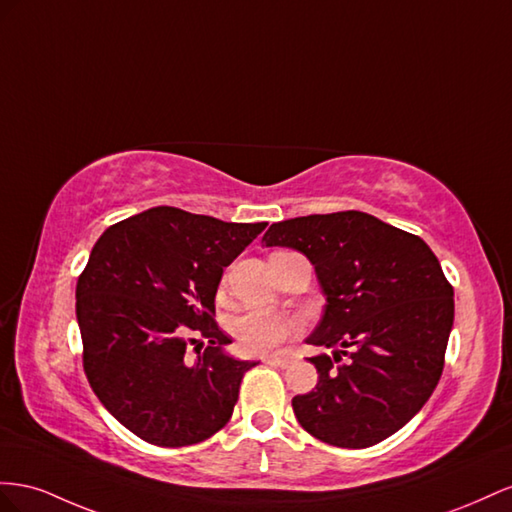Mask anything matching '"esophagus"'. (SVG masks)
<instances>
[{
	"instance_id": "1",
	"label": "esophagus",
	"mask_w": 512,
	"mask_h": 512,
	"mask_svg": "<svg viewBox=\"0 0 512 512\" xmlns=\"http://www.w3.org/2000/svg\"><path fill=\"white\" fill-rule=\"evenodd\" d=\"M266 362L274 364V367H283L285 369V367H289L291 362H294V358H291V356H268Z\"/></svg>"
}]
</instances>
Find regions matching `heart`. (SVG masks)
Returning a JSON list of instances; mask_svg holds the SVG:
<instances>
[{
	"instance_id": "obj_1",
	"label": "heart",
	"mask_w": 512,
	"mask_h": 512,
	"mask_svg": "<svg viewBox=\"0 0 512 512\" xmlns=\"http://www.w3.org/2000/svg\"><path fill=\"white\" fill-rule=\"evenodd\" d=\"M300 324L285 313L253 309L233 321V337L248 354H266L294 337Z\"/></svg>"
}]
</instances>
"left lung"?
Instances as JSON below:
<instances>
[{
  "instance_id": "1",
  "label": "left lung",
  "mask_w": 512,
  "mask_h": 512,
  "mask_svg": "<svg viewBox=\"0 0 512 512\" xmlns=\"http://www.w3.org/2000/svg\"><path fill=\"white\" fill-rule=\"evenodd\" d=\"M261 242L306 255L326 296L306 343L334 352L309 358L319 382L291 399L302 429L339 448L397 433L440 382L455 319V291L427 242L358 210L289 218Z\"/></svg>"
}]
</instances>
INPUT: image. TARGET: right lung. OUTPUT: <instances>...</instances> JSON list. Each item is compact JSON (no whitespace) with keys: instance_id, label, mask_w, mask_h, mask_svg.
Masks as SVG:
<instances>
[{"instance_id":"obj_1","label":"right lung","mask_w":512,"mask_h":512,"mask_svg":"<svg viewBox=\"0 0 512 512\" xmlns=\"http://www.w3.org/2000/svg\"><path fill=\"white\" fill-rule=\"evenodd\" d=\"M268 223L158 206L111 225L77 281L83 369L100 403L141 440L180 448L221 431L257 362L225 354L214 321L227 268ZM206 338L197 359L187 347Z\"/></svg>"}]
</instances>
